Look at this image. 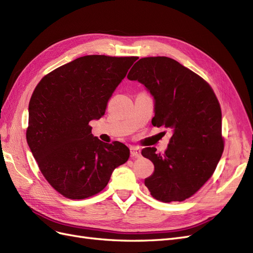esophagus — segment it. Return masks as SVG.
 I'll return each instance as SVG.
<instances>
[{"instance_id":"1","label":"esophagus","mask_w":253,"mask_h":253,"mask_svg":"<svg viewBox=\"0 0 253 253\" xmlns=\"http://www.w3.org/2000/svg\"><path fill=\"white\" fill-rule=\"evenodd\" d=\"M131 156L132 157H140V155H141V151H140V149L139 148H137V147H131Z\"/></svg>"}]
</instances>
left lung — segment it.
Listing matches in <instances>:
<instances>
[{"mask_svg":"<svg viewBox=\"0 0 253 253\" xmlns=\"http://www.w3.org/2000/svg\"><path fill=\"white\" fill-rule=\"evenodd\" d=\"M127 79L143 84L154 99L152 125L173 133L164 154L155 148L141 151L154 164L144 185L160 202L185 201L211 177L223 154L217 98L200 76L168 57L140 59Z\"/></svg>","mask_w":253,"mask_h":253,"instance_id":"left-lung-1","label":"left lung"}]
</instances>
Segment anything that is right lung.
Instances as JSON below:
<instances>
[{
  "mask_svg": "<svg viewBox=\"0 0 253 253\" xmlns=\"http://www.w3.org/2000/svg\"><path fill=\"white\" fill-rule=\"evenodd\" d=\"M137 57L84 56L39 82L28 106L27 143L43 176L60 194L83 200L105 188L129 157L126 144L91 134Z\"/></svg>",
  "mask_w": 253,
  "mask_h": 253,
  "instance_id": "1",
  "label": "right lung"
}]
</instances>
